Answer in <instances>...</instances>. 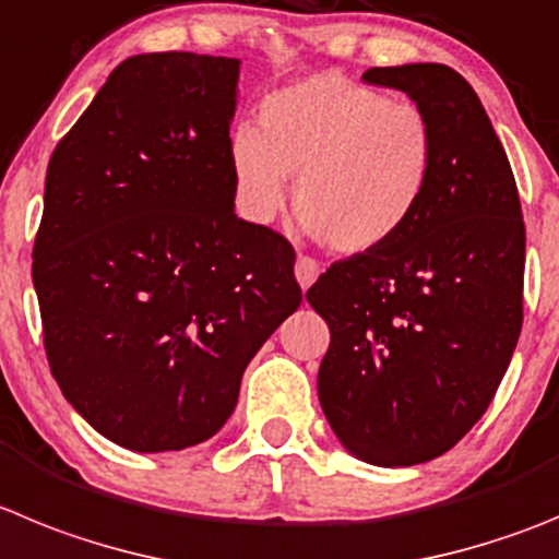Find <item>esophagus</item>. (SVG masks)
Segmentation results:
<instances>
[{"label": "esophagus", "mask_w": 559, "mask_h": 559, "mask_svg": "<svg viewBox=\"0 0 559 559\" xmlns=\"http://www.w3.org/2000/svg\"><path fill=\"white\" fill-rule=\"evenodd\" d=\"M294 271H296V280H299V285L307 290V288H310V285L316 283V280H319L321 265L316 263L313 258H305V254H299V258H296Z\"/></svg>", "instance_id": "1"}]
</instances>
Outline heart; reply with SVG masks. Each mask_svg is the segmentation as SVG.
<instances>
[{
    "label": "heart",
    "instance_id": "heart-1",
    "mask_svg": "<svg viewBox=\"0 0 559 559\" xmlns=\"http://www.w3.org/2000/svg\"><path fill=\"white\" fill-rule=\"evenodd\" d=\"M438 166L424 107L391 99L335 71L265 96L260 130L229 132V171L249 222L271 224L296 177L294 207L326 249L368 254L409 227Z\"/></svg>",
    "mask_w": 559,
    "mask_h": 559
}]
</instances>
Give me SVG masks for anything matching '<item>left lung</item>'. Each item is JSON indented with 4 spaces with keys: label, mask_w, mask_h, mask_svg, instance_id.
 I'll list each match as a JSON object with an SVG mask.
<instances>
[{
    "label": "left lung",
    "mask_w": 559,
    "mask_h": 559,
    "mask_svg": "<svg viewBox=\"0 0 559 559\" xmlns=\"http://www.w3.org/2000/svg\"><path fill=\"white\" fill-rule=\"evenodd\" d=\"M429 112L438 166L418 216L307 290L330 324L319 399L346 452L371 465L440 457L483 418L524 321L519 188L468 82L443 63L368 69Z\"/></svg>",
    "instance_id": "8db88e82"
}]
</instances>
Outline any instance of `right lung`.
Instances as JSON below:
<instances>
[{
    "label": "right lung",
    "instance_id": "add662e5",
    "mask_svg": "<svg viewBox=\"0 0 559 559\" xmlns=\"http://www.w3.org/2000/svg\"><path fill=\"white\" fill-rule=\"evenodd\" d=\"M235 58L116 66L46 168L33 249L55 380L132 452L213 438L240 377L301 305L294 246L235 216Z\"/></svg>",
    "mask_w": 559,
    "mask_h": 559
}]
</instances>
